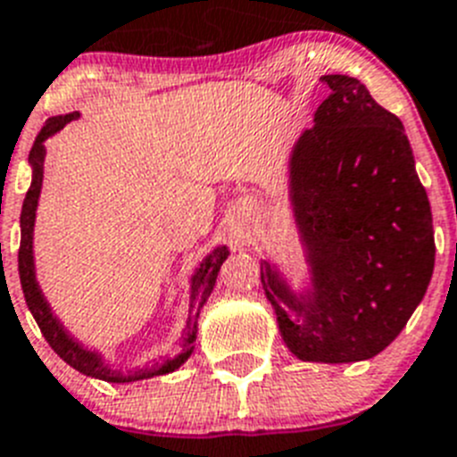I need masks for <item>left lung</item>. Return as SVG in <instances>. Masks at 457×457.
<instances>
[{"mask_svg": "<svg viewBox=\"0 0 457 457\" xmlns=\"http://www.w3.org/2000/svg\"><path fill=\"white\" fill-rule=\"evenodd\" d=\"M331 94L289 162L312 295L262 264V285L292 354L317 363L372 359L394 343L430 285L435 234L403 121L366 85L324 75Z\"/></svg>", "mask_w": 457, "mask_h": 457, "instance_id": "obj_1", "label": "left lung"}]
</instances>
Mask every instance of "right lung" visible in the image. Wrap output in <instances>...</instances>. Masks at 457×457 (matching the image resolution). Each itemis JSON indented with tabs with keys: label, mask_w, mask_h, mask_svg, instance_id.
Wrapping results in <instances>:
<instances>
[{
	"label": "right lung",
	"mask_w": 457,
	"mask_h": 457,
	"mask_svg": "<svg viewBox=\"0 0 457 457\" xmlns=\"http://www.w3.org/2000/svg\"><path fill=\"white\" fill-rule=\"evenodd\" d=\"M80 114L69 112L59 114V117L47 119L46 126L41 129V133L37 135V142L31 146L29 152V162H31V186L27 190V197L22 202V213H20V251H18V271H20V285H22V292H25V301L29 305L31 315L37 320L38 328H41L43 338L47 340V345L62 356L71 368L80 370L82 375L96 377L103 382H135V379H146V377L156 375H168V372L177 370V368L184 363L186 359L193 352V343H195L197 336V317H200L202 305L206 303L209 295H212L213 285H216V276L220 271V264L225 262V257L229 255L228 248H216L212 255L206 257L200 264V269L195 271L193 280H190V308H188V322H186V338H184V352L174 359H168L165 363H154L152 370H130L129 375L124 372H117L96 354V352H89L82 345L75 343L69 333L63 331L62 324L57 322V317L53 315L47 301L43 299L41 289H38L37 276H34V255H31V232H34V218H37V204L38 195H41V184H43V161H46V146L43 142L50 137L53 133H57L59 129L78 119Z\"/></svg>",
	"instance_id": "1"
}]
</instances>
